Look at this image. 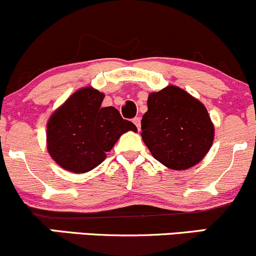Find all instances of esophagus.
I'll return each mask as SVG.
<instances>
[{"label":"esophagus","instance_id":"1","mask_svg":"<svg viewBox=\"0 0 256 256\" xmlns=\"http://www.w3.org/2000/svg\"><path fill=\"white\" fill-rule=\"evenodd\" d=\"M132 121H134V124H135V125H136V128L140 130V128H141V119H140V118L137 116Z\"/></svg>","mask_w":256,"mask_h":256}]
</instances>
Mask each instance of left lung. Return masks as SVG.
<instances>
[{"instance_id": "obj_1", "label": "left lung", "mask_w": 256, "mask_h": 256, "mask_svg": "<svg viewBox=\"0 0 256 256\" xmlns=\"http://www.w3.org/2000/svg\"><path fill=\"white\" fill-rule=\"evenodd\" d=\"M141 121L142 140L153 157L174 170L196 166L207 154L214 128L198 99L176 86L148 96Z\"/></svg>"}]
</instances>
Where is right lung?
<instances>
[{
	"label": "right lung",
	"instance_id": "1",
	"mask_svg": "<svg viewBox=\"0 0 256 256\" xmlns=\"http://www.w3.org/2000/svg\"><path fill=\"white\" fill-rule=\"evenodd\" d=\"M104 93L84 87L51 114L46 125L48 152L64 170L87 173L98 166L122 134L136 132L114 106H102Z\"/></svg>",
	"mask_w": 256,
	"mask_h": 256
}]
</instances>
